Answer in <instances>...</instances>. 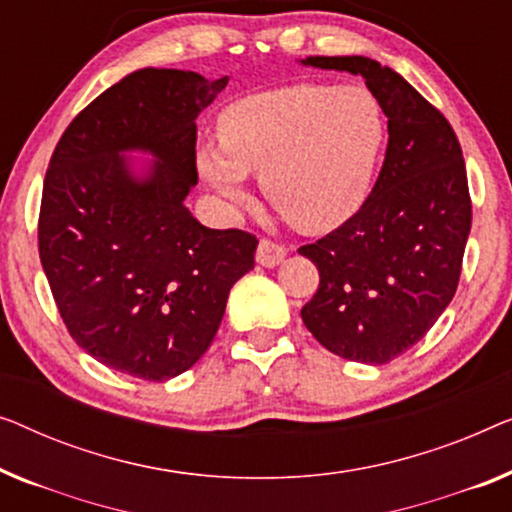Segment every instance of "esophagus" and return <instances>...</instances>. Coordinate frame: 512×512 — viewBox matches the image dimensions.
I'll list each match as a JSON object with an SVG mask.
<instances>
[{
  "instance_id": "1",
  "label": "esophagus",
  "mask_w": 512,
  "mask_h": 512,
  "mask_svg": "<svg viewBox=\"0 0 512 512\" xmlns=\"http://www.w3.org/2000/svg\"><path fill=\"white\" fill-rule=\"evenodd\" d=\"M288 254V249L284 244H277L272 240H261L258 242V249H256V261L258 265H263V268H274V265H279L284 261Z\"/></svg>"
}]
</instances>
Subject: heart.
Segmentation results:
<instances>
[{
    "label": "heart",
    "instance_id": "heart-1",
    "mask_svg": "<svg viewBox=\"0 0 512 512\" xmlns=\"http://www.w3.org/2000/svg\"><path fill=\"white\" fill-rule=\"evenodd\" d=\"M219 147H198L205 182L231 205L247 203V175L300 231H330L365 201L381 147V110L360 85H291L221 110Z\"/></svg>",
    "mask_w": 512,
    "mask_h": 512
}]
</instances>
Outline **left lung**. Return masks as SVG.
I'll use <instances>...</instances> for the list:
<instances>
[{
    "instance_id": "left-lung-1",
    "label": "left lung",
    "mask_w": 512,
    "mask_h": 512,
    "mask_svg": "<svg viewBox=\"0 0 512 512\" xmlns=\"http://www.w3.org/2000/svg\"><path fill=\"white\" fill-rule=\"evenodd\" d=\"M348 71L388 117V150L372 194L342 226L298 254L318 268L300 316L339 358L385 365L418 344L450 305L471 231L462 147L446 117L369 57H307Z\"/></svg>"
}]
</instances>
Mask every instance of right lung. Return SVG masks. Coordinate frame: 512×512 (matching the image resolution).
I'll return each instance as SVG.
<instances>
[{
  "label": "right lung",
  "mask_w": 512,
  "mask_h": 512,
  "mask_svg": "<svg viewBox=\"0 0 512 512\" xmlns=\"http://www.w3.org/2000/svg\"><path fill=\"white\" fill-rule=\"evenodd\" d=\"M228 78L140 69L76 115L50 159L39 256L59 316L115 372L168 381L210 348L228 293L254 268L256 235L217 231L184 198L196 187V117ZM155 157L136 176L124 151Z\"/></svg>",
  "instance_id": "1"
}]
</instances>
